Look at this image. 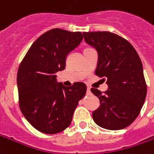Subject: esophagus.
<instances>
[{"instance_id":"esophagus-1","label":"esophagus","mask_w":154,"mask_h":154,"mask_svg":"<svg viewBox=\"0 0 154 154\" xmlns=\"http://www.w3.org/2000/svg\"><path fill=\"white\" fill-rule=\"evenodd\" d=\"M86 92H87V93H91V89H90V87H87Z\"/></svg>"}]
</instances>
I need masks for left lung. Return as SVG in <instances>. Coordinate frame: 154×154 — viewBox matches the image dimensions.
Returning a JSON list of instances; mask_svg holds the SVG:
<instances>
[{
    "label": "left lung",
    "instance_id": "left-lung-1",
    "mask_svg": "<svg viewBox=\"0 0 154 154\" xmlns=\"http://www.w3.org/2000/svg\"><path fill=\"white\" fill-rule=\"evenodd\" d=\"M84 39L98 54L95 74L106 80L108 90L91 92L100 105L92 112L99 127L118 130L128 127L139 116L146 96L142 63L132 45L109 32H83Z\"/></svg>",
    "mask_w": 154,
    "mask_h": 154
}]
</instances>
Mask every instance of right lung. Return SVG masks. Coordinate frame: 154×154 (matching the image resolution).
<instances>
[{
	"label": "right lung",
	"instance_id": "obj_1",
	"mask_svg": "<svg viewBox=\"0 0 154 154\" xmlns=\"http://www.w3.org/2000/svg\"><path fill=\"white\" fill-rule=\"evenodd\" d=\"M83 39L80 32L52 29L37 39L21 61L17 74L19 105L23 116L37 130L60 133L70 125L86 86L57 84L56 73L63 70L66 56Z\"/></svg>",
	"mask_w": 154,
	"mask_h": 154
}]
</instances>
